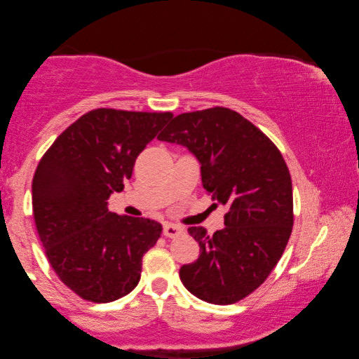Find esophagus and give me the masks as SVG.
<instances>
[{
	"mask_svg": "<svg viewBox=\"0 0 359 359\" xmlns=\"http://www.w3.org/2000/svg\"><path fill=\"white\" fill-rule=\"evenodd\" d=\"M184 229L181 226H176V224H165L163 226V235L168 238H176L180 237V235H183Z\"/></svg>",
	"mask_w": 359,
	"mask_h": 359,
	"instance_id": "esophagus-1",
	"label": "esophagus"
}]
</instances>
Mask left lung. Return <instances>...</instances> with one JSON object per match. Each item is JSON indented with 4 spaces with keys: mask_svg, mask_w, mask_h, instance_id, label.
<instances>
[{
    "mask_svg": "<svg viewBox=\"0 0 359 359\" xmlns=\"http://www.w3.org/2000/svg\"><path fill=\"white\" fill-rule=\"evenodd\" d=\"M186 146L201 162L203 189L224 205L226 227L208 235L189 227L201 256L180 269L187 291L229 305L256 291L291 237V175L280 149L237 111L208 108L176 116L157 137Z\"/></svg>",
    "mask_w": 359,
    "mask_h": 359,
    "instance_id": "obj_1",
    "label": "left lung"
}]
</instances>
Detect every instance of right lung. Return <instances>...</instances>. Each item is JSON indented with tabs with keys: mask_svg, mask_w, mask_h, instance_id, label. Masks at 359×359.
Returning a JSON list of instances; mask_svg holds the SVG:
<instances>
[{
	"mask_svg": "<svg viewBox=\"0 0 359 359\" xmlns=\"http://www.w3.org/2000/svg\"><path fill=\"white\" fill-rule=\"evenodd\" d=\"M172 113L92 109L58 135L41 158L32 186L33 216L47 261L84 301L127 296L141 277V259L162 226L108 210L124 189L135 161Z\"/></svg>",
	"mask_w": 359,
	"mask_h": 359,
	"instance_id": "obj_1",
	"label": "right lung"
}]
</instances>
